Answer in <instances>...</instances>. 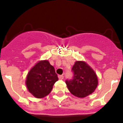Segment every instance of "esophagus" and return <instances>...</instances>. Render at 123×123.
I'll return each mask as SVG.
<instances>
[{
	"mask_svg": "<svg viewBox=\"0 0 123 123\" xmlns=\"http://www.w3.org/2000/svg\"><path fill=\"white\" fill-rule=\"evenodd\" d=\"M58 78H59V79H61V80L63 79V78H64V75H58Z\"/></svg>",
	"mask_w": 123,
	"mask_h": 123,
	"instance_id": "1",
	"label": "esophagus"
}]
</instances>
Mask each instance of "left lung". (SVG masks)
I'll return each instance as SVG.
<instances>
[{
    "instance_id": "obj_1",
    "label": "left lung",
    "mask_w": 123,
    "mask_h": 123,
    "mask_svg": "<svg viewBox=\"0 0 123 123\" xmlns=\"http://www.w3.org/2000/svg\"><path fill=\"white\" fill-rule=\"evenodd\" d=\"M72 70L73 79L66 81L69 91L76 97L83 98L95 91L98 85V79L93 69L84 61H76Z\"/></svg>"
}]
</instances>
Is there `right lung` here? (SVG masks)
I'll list each match as a JSON object with an SVG mask.
<instances>
[{"label": "right lung", "instance_id": "1", "mask_svg": "<svg viewBox=\"0 0 123 123\" xmlns=\"http://www.w3.org/2000/svg\"><path fill=\"white\" fill-rule=\"evenodd\" d=\"M57 80L53 66L47 60L40 61L29 72L26 85L29 92L40 99L50 93Z\"/></svg>", "mask_w": 123, "mask_h": 123}]
</instances>
